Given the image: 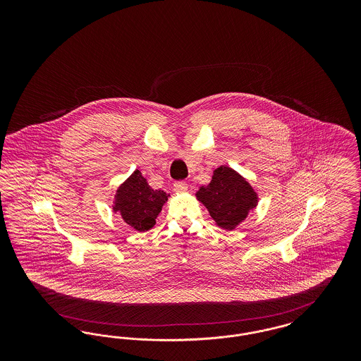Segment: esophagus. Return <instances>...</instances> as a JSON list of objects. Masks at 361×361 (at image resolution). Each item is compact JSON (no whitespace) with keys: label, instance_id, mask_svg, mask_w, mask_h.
<instances>
[{"label":"esophagus","instance_id":"1","mask_svg":"<svg viewBox=\"0 0 361 361\" xmlns=\"http://www.w3.org/2000/svg\"><path fill=\"white\" fill-rule=\"evenodd\" d=\"M173 188H174L176 192H185V190L188 189V185H187V183H184V181H177V183H174Z\"/></svg>","mask_w":361,"mask_h":361}]
</instances>
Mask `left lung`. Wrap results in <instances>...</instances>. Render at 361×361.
Masks as SVG:
<instances>
[{
	"label": "left lung",
	"mask_w": 361,
	"mask_h": 361,
	"mask_svg": "<svg viewBox=\"0 0 361 361\" xmlns=\"http://www.w3.org/2000/svg\"><path fill=\"white\" fill-rule=\"evenodd\" d=\"M196 199L206 207L221 228L231 231L258 204V195L250 183L233 168L222 165L212 173L208 185L200 187Z\"/></svg>",
	"instance_id": "8db88e82"
}]
</instances>
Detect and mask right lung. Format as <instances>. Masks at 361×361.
Wrapping results in <instances>:
<instances>
[{"mask_svg": "<svg viewBox=\"0 0 361 361\" xmlns=\"http://www.w3.org/2000/svg\"><path fill=\"white\" fill-rule=\"evenodd\" d=\"M171 195L153 189L143 174L135 171L115 193L114 212L137 231H147L153 228L155 219Z\"/></svg>", "mask_w": 361, "mask_h": 361, "instance_id": "right-lung-1", "label": "right lung"}]
</instances>
